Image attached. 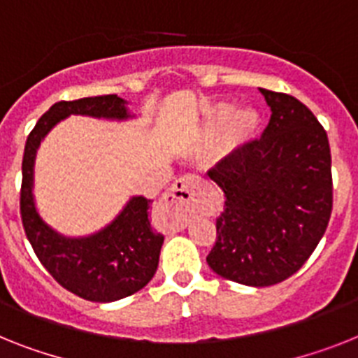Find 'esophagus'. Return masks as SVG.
I'll return each mask as SVG.
<instances>
[{"instance_id":"34e87169","label":"esophagus","mask_w":358,"mask_h":358,"mask_svg":"<svg viewBox=\"0 0 358 358\" xmlns=\"http://www.w3.org/2000/svg\"><path fill=\"white\" fill-rule=\"evenodd\" d=\"M199 186H201L199 177L185 176L181 177V179H177V181L173 182L172 188H170V190L164 194V197H162L164 206H168V208H176V210L181 214L179 220H181L182 227H185L186 223V208L190 206V203L194 201V197H196Z\"/></svg>"}]
</instances>
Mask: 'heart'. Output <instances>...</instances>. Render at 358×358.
I'll return each instance as SVG.
<instances>
[{
    "mask_svg": "<svg viewBox=\"0 0 358 358\" xmlns=\"http://www.w3.org/2000/svg\"><path fill=\"white\" fill-rule=\"evenodd\" d=\"M232 117V108L230 106H223L220 111L215 113V122H223ZM259 128V113L252 108H245L238 111L234 117V131L238 133L239 138H250L254 137V133Z\"/></svg>",
    "mask_w": 358,
    "mask_h": 358,
    "instance_id": "heart-1",
    "label": "heart"
}]
</instances>
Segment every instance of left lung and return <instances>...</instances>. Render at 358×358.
<instances>
[{"label":"left lung","mask_w":358,"mask_h":358,"mask_svg":"<svg viewBox=\"0 0 358 358\" xmlns=\"http://www.w3.org/2000/svg\"><path fill=\"white\" fill-rule=\"evenodd\" d=\"M273 115L264 135L221 159L208 177L225 194L217 239L206 256L215 274L267 287L296 273L317 249L333 210L326 129L291 94L259 90Z\"/></svg>","instance_id":"8db88e82"}]
</instances>
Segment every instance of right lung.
<instances>
[{
	"label": "right lung",
	"mask_w": 358,
	"mask_h": 358,
	"mask_svg": "<svg viewBox=\"0 0 358 358\" xmlns=\"http://www.w3.org/2000/svg\"><path fill=\"white\" fill-rule=\"evenodd\" d=\"M128 102L117 94L56 102L29 133L22 162L20 210L25 234L52 278L90 302H115L141 291L157 271L164 236L153 232L150 199L135 196L108 227L84 238L58 234L38 214L32 196L36 150L47 133L69 115L126 120Z\"/></svg>",
	"instance_id": "add662e5"
}]
</instances>
